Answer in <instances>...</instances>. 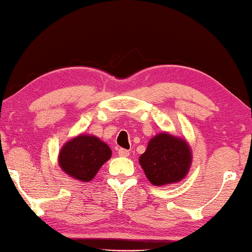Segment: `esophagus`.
<instances>
[{
	"instance_id": "esophagus-1",
	"label": "esophagus",
	"mask_w": 252,
	"mask_h": 252,
	"mask_svg": "<svg viewBox=\"0 0 252 252\" xmlns=\"http://www.w3.org/2000/svg\"><path fill=\"white\" fill-rule=\"evenodd\" d=\"M118 155L120 156V157H129L130 156V152L127 151V150H126V149H122V148H120L118 150Z\"/></svg>"
}]
</instances>
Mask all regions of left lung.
I'll list each match as a JSON object with an SVG mask.
<instances>
[{"label": "left lung", "mask_w": 252, "mask_h": 252, "mask_svg": "<svg viewBox=\"0 0 252 252\" xmlns=\"http://www.w3.org/2000/svg\"><path fill=\"white\" fill-rule=\"evenodd\" d=\"M139 162L152 185L164 186L181 181L187 176L192 155L185 139L163 132L149 141Z\"/></svg>", "instance_id": "left-lung-1"}]
</instances>
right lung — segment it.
I'll return each mask as SVG.
<instances>
[{
	"instance_id": "1",
	"label": "right lung",
	"mask_w": 252,
	"mask_h": 252,
	"mask_svg": "<svg viewBox=\"0 0 252 252\" xmlns=\"http://www.w3.org/2000/svg\"><path fill=\"white\" fill-rule=\"evenodd\" d=\"M112 151L94 135L80 134L67 141L59 153V165L76 180L88 182L95 177Z\"/></svg>"
}]
</instances>
